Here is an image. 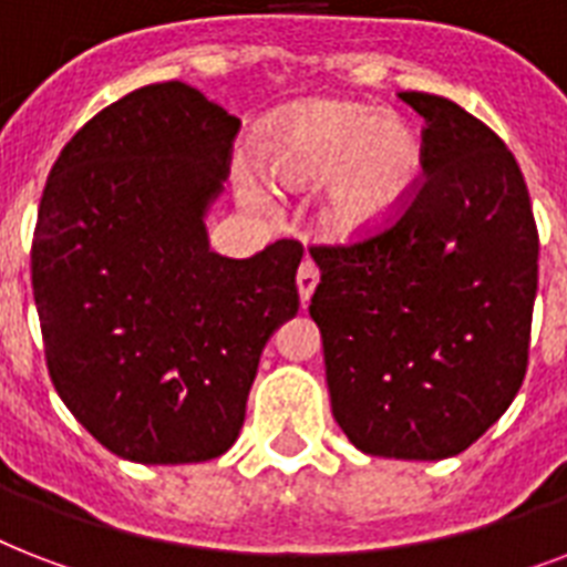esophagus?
<instances>
[{
	"mask_svg": "<svg viewBox=\"0 0 567 567\" xmlns=\"http://www.w3.org/2000/svg\"><path fill=\"white\" fill-rule=\"evenodd\" d=\"M320 282V270L318 265L311 261V258H306L300 265V270H297V288H300V300L302 306L311 300V293H315V288H318Z\"/></svg>",
	"mask_w": 567,
	"mask_h": 567,
	"instance_id": "34e87169",
	"label": "esophagus"
}]
</instances>
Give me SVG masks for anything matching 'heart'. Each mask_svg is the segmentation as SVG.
I'll return each mask as SVG.
<instances>
[{
    "label": "heart",
    "mask_w": 567,
    "mask_h": 567,
    "mask_svg": "<svg viewBox=\"0 0 567 567\" xmlns=\"http://www.w3.org/2000/svg\"><path fill=\"white\" fill-rule=\"evenodd\" d=\"M267 171L293 188L323 185V220L341 235H362L394 217L421 171V144L396 114L353 102H311L288 111L265 141ZM240 194L261 203L256 179Z\"/></svg>",
    "instance_id": "heart-1"
}]
</instances>
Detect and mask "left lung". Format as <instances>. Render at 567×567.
Returning <instances> with one entry per match:
<instances>
[{"label": "left lung", "instance_id": "1", "mask_svg": "<svg viewBox=\"0 0 567 567\" xmlns=\"http://www.w3.org/2000/svg\"><path fill=\"white\" fill-rule=\"evenodd\" d=\"M423 117L421 167L396 217L315 244L332 414L385 458L456 456L518 394L529 362L538 229L515 155L456 102L403 91Z\"/></svg>", "mask_w": 567, "mask_h": 567}]
</instances>
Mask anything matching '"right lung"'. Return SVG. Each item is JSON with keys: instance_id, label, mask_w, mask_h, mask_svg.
<instances>
[{"instance_id": "obj_1", "label": "right lung", "mask_w": 567, "mask_h": 567, "mask_svg": "<svg viewBox=\"0 0 567 567\" xmlns=\"http://www.w3.org/2000/svg\"><path fill=\"white\" fill-rule=\"evenodd\" d=\"M238 128L190 84H146L70 137L40 196L31 288L49 377L128 462L223 456L267 338L300 309V240L208 249Z\"/></svg>"}]
</instances>
